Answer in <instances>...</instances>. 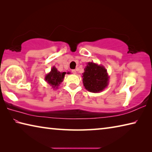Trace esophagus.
Here are the masks:
<instances>
[{
	"label": "esophagus",
	"instance_id": "esophagus-1",
	"mask_svg": "<svg viewBox=\"0 0 152 152\" xmlns=\"http://www.w3.org/2000/svg\"><path fill=\"white\" fill-rule=\"evenodd\" d=\"M72 72L74 74H76V73H77L76 70H72Z\"/></svg>",
	"mask_w": 152,
	"mask_h": 152
}]
</instances>
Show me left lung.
Wrapping results in <instances>:
<instances>
[{
    "label": "left lung",
    "mask_w": 152,
    "mask_h": 152,
    "mask_svg": "<svg viewBox=\"0 0 152 152\" xmlns=\"http://www.w3.org/2000/svg\"><path fill=\"white\" fill-rule=\"evenodd\" d=\"M83 84L87 91L91 92L102 91L109 84V76L104 66L88 62L82 74Z\"/></svg>",
    "instance_id": "left-lung-1"
}]
</instances>
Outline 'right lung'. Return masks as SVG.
Returning <instances> with one entry per match:
<instances>
[{
  "mask_svg": "<svg viewBox=\"0 0 152 152\" xmlns=\"http://www.w3.org/2000/svg\"><path fill=\"white\" fill-rule=\"evenodd\" d=\"M66 72H60L55 66L51 68V72L45 77V80L53 88H58V86L63 81Z\"/></svg>",
  "mask_w": 152,
  "mask_h": 152,
  "instance_id": "right-lung-1",
  "label": "right lung"
}]
</instances>
